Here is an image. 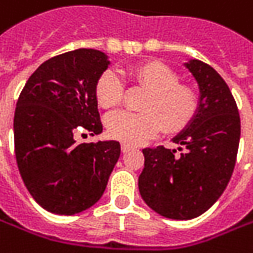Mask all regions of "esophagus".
Masks as SVG:
<instances>
[{"instance_id":"34e87169","label":"esophagus","mask_w":253,"mask_h":253,"mask_svg":"<svg viewBox=\"0 0 253 253\" xmlns=\"http://www.w3.org/2000/svg\"><path fill=\"white\" fill-rule=\"evenodd\" d=\"M131 148H133V147H131L130 144H126V143L122 144V151H123V153H127V151H130Z\"/></svg>"}]
</instances>
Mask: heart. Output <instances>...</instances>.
Here are the masks:
<instances>
[{
	"mask_svg": "<svg viewBox=\"0 0 253 253\" xmlns=\"http://www.w3.org/2000/svg\"><path fill=\"white\" fill-rule=\"evenodd\" d=\"M133 83L147 92L141 113L115 112L106 118L108 134L127 144H140L161 128L167 134L178 133L190 123L197 110V95L190 86L179 84L178 74L162 63H145L130 70ZM123 85L115 71L102 73L95 84V98L102 109L118 106Z\"/></svg>",
	"mask_w": 253,
	"mask_h": 253,
	"instance_id": "b5f03b06",
	"label": "heart"
}]
</instances>
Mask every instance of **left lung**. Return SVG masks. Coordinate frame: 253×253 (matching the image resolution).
I'll list each match as a JSON object with an SVG mask.
<instances>
[{
  "mask_svg": "<svg viewBox=\"0 0 253 253\" xmlns=\"http://www.w3.org/2000/svg\"><path fill=\"white\" fill-rule=\"evenodd\" d=\"M183 66L199 85L196 113L172 138L178 150L162 145L143 150L138 178L147 206L172 220L199 217L218 200L235 167L241 135L238 108L221 75L195 58Z\"/></svg>",
  "mask_w": 253,
  "mask_h": 253,
  "instance_id": "obj_1",
  "label": "left lung"
}]
</instances>
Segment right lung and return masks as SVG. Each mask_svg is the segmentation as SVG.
I'll return each instance as SVG.
<instances>
[{
  "mask_svg": "<svg viewBox=\"0 0 253 253\" xmlns=\"http://www.w3.org/2000/svg\"><path fill=\"white\" fill-rule=\"evenodd\" d=\"M109 64L93 48L53 57L31 75L16 102L18 168L32 197L50 213L73 215L95 205L120 157L119 141L74 138L77 130L102 133L95 84Z\"/></svg>",
  "mask_w": 253,
  "mask_h": 253,
  "instance_id": "1",
  "label": "right lung"
}]
</instances>
